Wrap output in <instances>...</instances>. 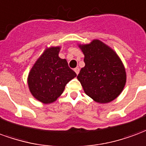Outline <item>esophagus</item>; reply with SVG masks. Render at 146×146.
<instances>
[{
    "mask_svg": "<svg viewBox=\"0 0 146 146\" xmlns=\"http://www.w3.org/2000/svg\"><path fill=\"white\" fill-rule=\"evenodd\" d=\"M74 71H75V72L76 73V75H78V73H79V68H75V69H74Z\"/></svg>",
    "mask_w": 146,
    "mask_h": 146,
    "instance_id": "obj_1",
    "label": "esophagus"
}]
</instances>
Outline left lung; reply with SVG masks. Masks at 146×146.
<instances>
[{"mask_svg": "<svg viewBox=\"0 0 146 146\" xmlns=\"http://www.w3.org/2000/svg\"><path fill=\"white\" fill-rule=\"evenodd\" d=\"M85 67L77 76L86 94L100 104L109 103L120 94L126 84L124 65L117 53L100 40L78 45Z\"/></svg>", "mask_w": 146, "mask_h": 146, "instance_id": "obj_1", "label": "left lung"}]
</instances>
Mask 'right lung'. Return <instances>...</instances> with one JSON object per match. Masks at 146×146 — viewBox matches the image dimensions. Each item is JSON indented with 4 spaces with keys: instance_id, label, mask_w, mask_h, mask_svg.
Returning a JSON list of instances; mask_svg holds the SVG:
<instances>
[{
    "instance_id": "obj_1",
    "label": "right lung",
    "mask_w": 146,
    "mask_h": 146,
    "mask_svg": "<svg viewBox=\"0 0 146 146\" xmlns=\"http://www.w3.org/2000/svg\"><path fill=\"white\" fill-rule=\"evenodd\" d=\"M60 46L46 47L29 72L27 84L33 97L51 104L63 94L66 84L77 76L65 59L59 57Z\"/></svg>"
}]
</instances>
